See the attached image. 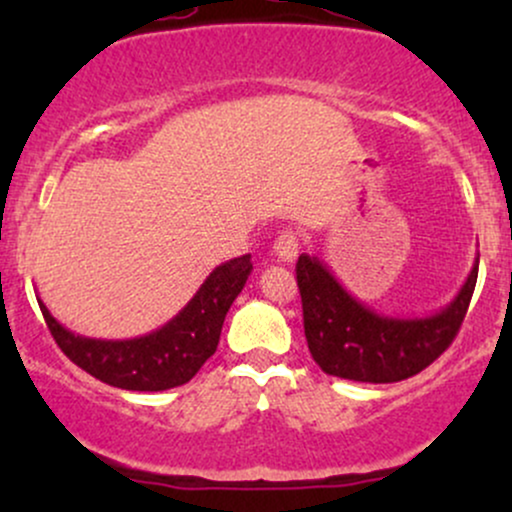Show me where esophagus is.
<instances>
[{
    "mask_svg": "<svg viewBox=\"0 0 512 512\" xmlns=\"http://www.w3.org/2000/svg\"><path fill=\"white\" fill-rule=\"evenodd\" d=\"M274 255L281 262H296L298 257V236L293 231H281L274 240Z\"/></svg>",
    "mask_w": 512,
    "mask_h": 512,
    "instance_id": "esophagus-1",
    "label": "esophagus"
}]
</instances>
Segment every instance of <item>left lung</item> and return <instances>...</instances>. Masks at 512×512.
<instances>
[{
  "instance_id": "left-lung-1",
  "label": "left lung",
  "mask_w": 512,
  "mask_h": 512,
  "mask_svg": "<svg viewBox=\"0 0 512 512\" xmlns=\"http://www.w3.org/2000/svg\"><path fill=\"white\" fill-rule=\"evenodd\" d=\"M479 257L457 296L426 317L375 313L351 296L320 257L296 262L303 301V327L315 363L327 375L356 383H399L421 373L460 332L474 286Z\"/></svg>"
}]
</instances>
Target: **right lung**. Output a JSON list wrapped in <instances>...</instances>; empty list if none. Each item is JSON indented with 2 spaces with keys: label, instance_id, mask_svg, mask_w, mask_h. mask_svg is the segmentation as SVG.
Wrapping results in <instances>:
<instances>
[{
  "label": "right lung",
  "instance_id": "add662e5",
  "mask_svg": "<svg viewBox=\"0 0 512 512\" xmlns=\"http://www.w3.org/2000/svg\"><path fill=\"white\" fill-rule=\"evenodd\" d=\"M250 272V255L219 264L173 320L134 339L81 337L62 327L40 298L38 305L57 346L81 370L122 390L161 392L185 385L214 356L228 308Z\"/></svg>",
  "mask_w": 512,
  "mask_h": 512
}]
</instances>
